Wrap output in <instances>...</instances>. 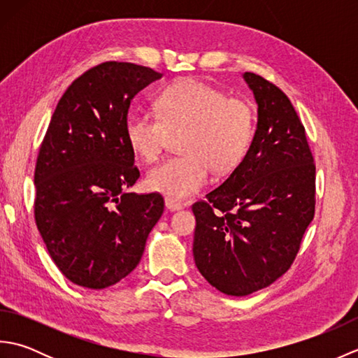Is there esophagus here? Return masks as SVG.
Segmentation results:
<instances>
[{
    "label": "esophagus",
    "instance_id": "obj_1",
    "mask_svg": "<svg viewBox=\"0 0 358 358\" xmlns=\"http://www.w3.org/2000/svg\"><path fill=\"white\" fill-rule=\"evenodd\" d=\"M164 203H166V208L169 209V210H172V212H173V210L183 209V204L178 203V201H175V200H172V199H166Z\"/></svg>",
    "mask_w": 358,
    "mask_h": 358
}]
</instances>
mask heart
<instances>
[{"label": "heart", "mask_w": 358, "mask_h": 358, "mask_svg": "<svg viewBox=\"0 0 358 358\" xmlns=\"http://www.w3.org/2000/svg\"><path fill=\"white\" fill-rule=\"evenodd\" d=\"M255 132L250 106L229 98L201 80L186 78L163 89L155 113L134 110L126 123L129 146L154 163L171 135L183 134L181 157L166 159L148 173V186L172 199H187L208 183L209 171L232 172L249 152Z\"/></svg>", "instance_id": "heart-1"}]
</instances>
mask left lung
Here are the masks:
<instances>
[{"mask_svg":"<svg viewBox=\"0 0 358 358\" xmlns=\"http://www.w3.org/2000/svg\"><path fill=\"white\" fill-rule=\"evenodd\" d=\"M258 121L245 159L194 203V260L220 292L245 296L291 268L315 212V164L283 90L245 72Z\"/></svg>","mask_w":358,"mask_h":358,"instance_id":"1","label":"left lung"}]
</instances>
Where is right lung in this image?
Listing matches in <instances>:
<instances>
[{"mask_svg":"<svg viewBox=\"0 0 358 358\" xmlns=\"http://www.w3.org/2000/svg\"><path fill=\"white\" fill-rule=\"evenodd\" d=\"M162 73L101 63L58 101L35 166V222L53 263L72 283L104 289L140 263L162 217L159 194L124 189L140 177L126 138L132 98Z\"/></svg>","mask_w":358,"mask_h":358,"instance_id":"right-lung-1","label":"right lung"}]
</instances>
